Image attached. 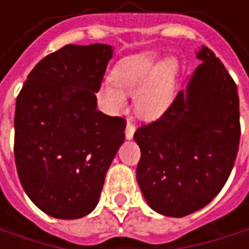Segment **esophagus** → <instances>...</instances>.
<instances>
[{
	"label": "esophagus",
	"instance_id": "1",
	"mask_svg": "<svg viewBox=\"0 0 249 249\" xmlns=\"http://www.w3.org/2000/svg\"><path fill=\"white\" fill-rule=\"evenodd\" d=\"M134 132H135V126L131 124V123H128L126 126H125V138H126V140H132Z\"/></svg>",
	"mask_w": 249,
	"mask_h": 249
}]
</instances>
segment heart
<instances>
[{
    "label": "heart",
    "mask_w": 249,
    "mask_h": 249,
    "mask_svg": "<svg viewBox=\"0 0 249 249\" xmlns=\"http://www.w3.org/2000/svg\"><path fill=\"white\" fill-rule=\"evenodd\" d=\"M180 63L173 56L160 60L156 52H142L120 60L112 69V82L99 88V99L109 114L126 108L132 95L134 111L144 121L159 120L173 104Z\"/></svg>",
    "instance_id": "heart-1"
}]
</instances>
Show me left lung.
Masks as SVG:
<instances>
[{
    "mask_svg": "<svg viewBox=\"0 0 249 249\" xmlns=\"http://www.w3.org/2000/svg\"><path fill=\"white\" fill-rule=\"evenodd\" d=\"M202 62L170 108L140 126L137 181L148 206L181 218L205 208L233 167L241 128L236 85L215 53L202 46Z\"/></svg>",
    "mask_w": 249,
    "mask_h": 249,
    "instance_id": "1",
    "label": "left lung"
}]
</instances>
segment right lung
<instances>
[{
	"mask_svg": "<svg viewBox=\"0 0 249 249\" xmlns=\"http://www.w3.org/2000/svg\"><path fill=\"white\" fill-rule=\"evenodd\" d=\"M112 54L108 44H68L36 65L17 98V173L49 216L89 215L124 142V120L96 109L95 93Z\"/></svg>",
	"mask_w": 249,
	"mask_h": 249,
	"instance_id": "add662e5",
	"label": "right lung"
}]
</instances>
